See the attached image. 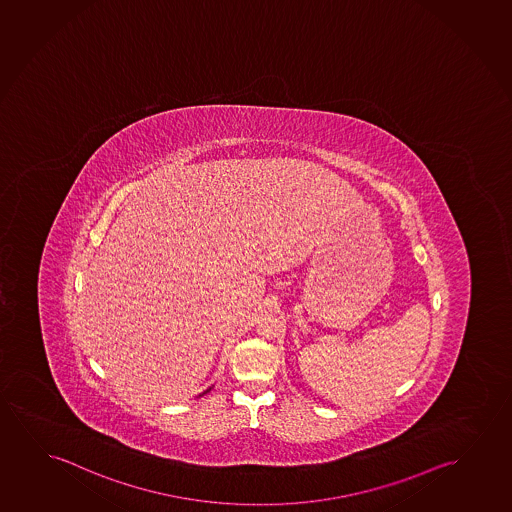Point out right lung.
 Here are the masks:
<instances>
[{"mask_svg": "<svg viewBox=\"0 0 512 512\" xmlns=\"http://www.w3.org/2000/svg\"><path fill=\"white\" fill-rule=\"evenodd\" d=\"M209 389H211V387H209ZM209 389H208V391H209ZM208 391H204V393H202V394H206V393H208Z\"/></svg>", "mask_w": 512, "mask_h": 512, "instance_id": "obj_1", "label": "right lung"}]
</instances>
